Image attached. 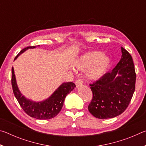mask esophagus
<instances>
[{"mask_svg": "<svg viewBox=\"0 0 146 146\" xmlns=\"http://www.w3.org/2000/svg\"><path fill=\"white\" fill-rule=\"evenodd\" d=\"M75 84H76V87L77 88H80L81 86L83 85V81L81 80V79H78L75 82Z\"/></svg>", "mask_w": 146, "mask_h": 146, "instance_id": "obj_1", "label": "esophagus"}]
</instances>
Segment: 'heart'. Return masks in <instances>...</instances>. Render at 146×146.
Wrapping results in <instances>:
<instances>
[{
    "mask_svg": "<svg viewBox=\"0 0 146 146\" xmlns=\"http://www.w3.org/2000/svg\"><path fill=\"white\" fill-rule=\"evenodd\" d=\"M111 62V58L102 51H91L81 56L75 62V66L80 71L88 70L89 80H97L107 73Z\"/></svg>",
    "mask_w": 146,
    "mask_h": 146,
    "instance_id": "1",
    "label": "heart"
}]
</instances>
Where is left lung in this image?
Listing matches in <instances>:
<instances>
[{"instance_id": "8db88e82", "label": "left lung", "mask_w": 146, "mask_h": 146, "mask_svg": "<svg viewBox=\"0 0 146 146\" xmlns=\"http://www.w3.org/2000/svg\"><path fill=\"white\" fill-rule=\"evenodd\" d=\"M122 56L111 72L90 84L93 98L88 110L93 117L107 119L124 111L135 89L136 73L132 56L121 47Z\"/></svg>"}]
</instances>
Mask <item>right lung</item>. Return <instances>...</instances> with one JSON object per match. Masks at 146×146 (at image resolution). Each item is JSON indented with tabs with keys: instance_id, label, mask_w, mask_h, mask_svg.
<instances>
[{
	"instance_id": "right-lung-1",
	"label": "right lung",
	"mask_w": 146,
	"mask_h": 146,
	"mask_svg": "<svg viewBox=\"0 0 146 146\" xmlns=\"http://www.w3.org/2000/svg\"><path fill=\"white\" fill-rule=\"evenodd\" d=\"M35 48L36 46H29L23 49L17 55L14 60L26 50ZM11 84L15 97L23 110L31 117L39 120H48L56 117L62 108L66 96L76 87L73 82H63L48 98L42 101H34L26 98L20 91L13 67H12L11 70Z\"/></svg>"
}]
</instances>
